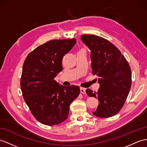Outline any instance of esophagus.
<instances>
[{
    "label": "esophagus",
    "instance_id": "34e87169",
    "mask_svg": "<svg viewBox=\"0 0 147 147\" xmlns=\"http://www.w3.org/2000/svg\"><path fill=\"white\" fill-rule=\"evenodd\" d=\"M85 91H86V89L85 88L80 87V92L82 93V94H85Z\"/></svg>",
    "mask_w": 147,
    "mask_h": 147
}]
</instances>
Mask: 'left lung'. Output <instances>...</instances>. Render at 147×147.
<instances>
[{
  "mask_svg": "<svg viewBox=\"0 0 147 147\" xmlns=\"http://www.w3.org/2000/svg\"><path fill=\"white\" fill-rule=\"evenodd\" d=\"M81 40L91 51L92 73L98 76V92L87 88L89 96L97 98L93 115L100 118L115 115L122 108L130 90L131 73L129 64L116 47L94 35H82Z\"/></svg>",
  "mask_w": 147,
  "mask_h": 147,
  "instance_id": "obj_1",
  "label": "left lung"
}]
</instances>
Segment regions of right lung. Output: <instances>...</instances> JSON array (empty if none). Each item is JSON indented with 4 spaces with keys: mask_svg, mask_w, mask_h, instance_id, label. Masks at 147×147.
<instances>
[{
    "mask_svg": "<svg viewBox=\"0 0 147 147\" xmlns=\"http://www.w3.org/2000/svg\"><path fill=\"white\" fill-rule=\"evenodd\" d=\"M76 38L52 40L38 46L25 60L20 87L24 100L39 122L55 125L65 121L69 106L80 94L78 86L60 85L54 80L63 69V56Z\"/></svg>",
    "mask_w": 147,
    "mask_h": 147,
    "instance_id": "add662e5",
    "label": "right lung"
}]
</instances>
